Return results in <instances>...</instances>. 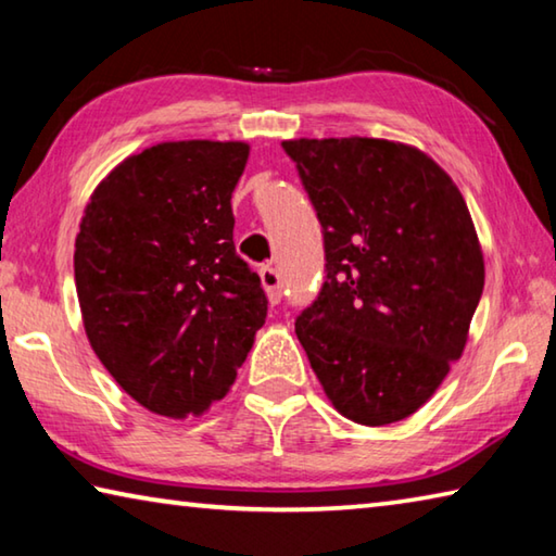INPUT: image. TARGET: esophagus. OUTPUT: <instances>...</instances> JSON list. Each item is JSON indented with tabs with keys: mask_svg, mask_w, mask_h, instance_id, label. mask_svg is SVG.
Segmentation results:
<instances>
[{
	"mask_svg": "<svg viewBox=\"0 0 556 556\" xmlns=\"http://www.w3.org/2000/svg\"><path fill=\"white\" fill-rule=\"evenodd\" d=\"M260 281L267 291L269 304H279V301H281V277H279V271L275 267H269V265L260 267Z\"/></svg>",
	"mask_w": 556,
	"mask_h": 556,
	"instance_id": "34e87169",
	"label": "esophagus"
}]
</instances>
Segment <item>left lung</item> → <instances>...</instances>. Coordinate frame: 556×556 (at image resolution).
<instances>
[{"instance_id":"8db88e82","label":"left lung","mask_w":556,"mask_h":556,"mask_svg":"<svg viewBox=\"0 0 556 556\" xmlns=\"http://www.w3.org/2000/svg\"><path fill=\"white\" fill-rule=\"evenodd\" d=\"M324 228L326 279L296 338L343 417L417 412L466 348L485 267L466 201L419 149L370 137L281 142Z\"/></svg>"}]
</instances>
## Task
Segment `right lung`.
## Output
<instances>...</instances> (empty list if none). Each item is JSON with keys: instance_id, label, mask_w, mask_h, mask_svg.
<instances>
[{"instance_id": "add662e5", "label": "right lung", "mask_w": 556, "mask_h": 556, "mask_svg": "<svg viewBox=\"0 0 556 556\" xmlns=\"http://www.w3.org/2000/svg\"><path fill=\"white\" fill-rule=\"evenodd\" d=\"M244 142H162L127 156L90 195L75 289L92 351L131 400L199 417L223 400L267 318L232 242Z\"/></svg>"}]
</instances>
